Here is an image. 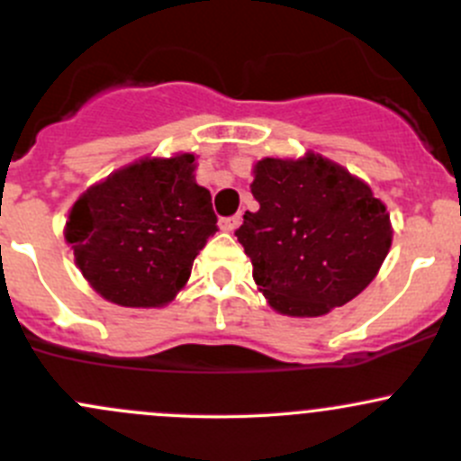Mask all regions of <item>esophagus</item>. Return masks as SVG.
<instances>
[{
	"label": "esophagus",
	"mask_w": 461,
	"mask_h": 461,
	"mask_svg": "<svg viewBox=\"0 0 461 461\" xmlns=\"http://www.w3.org/2000/svg\"><path fill=\"white\" fill-rule=\"evenodd\" d=\"M243 222V216L240 213H234V216H227V218H221V230L225 231H234L236 227Z\"/></svg>",
	"instance_id": "obj_1"
}]
</instances>
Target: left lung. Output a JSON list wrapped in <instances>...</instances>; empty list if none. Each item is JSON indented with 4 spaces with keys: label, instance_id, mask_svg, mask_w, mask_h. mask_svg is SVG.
I'll use <instances>...</instances> for the list:
<instances>
[{
    "label": "left lung",
    "instance_id": "left-lung-1",
    "mask_svg": "<svg viewBox=\"0 0 461 461\" xmlns=\"http://www.w3.org/2000/svg\"><path fill=\"white\" fill-rule=\"evenodd\" d=\"M258 212L236 230L254 281L276 312L321 317L370 285L390 243V216L364 180L337 162L263 158L249 185Z\"/></svg>",
    "mask_w": 461,
    "mask_h": 461
}]
</instances>
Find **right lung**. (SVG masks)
I'll return each mask as SVG.
<instances>
[{
	"label": "right lung",
	"mask_w": 461,
	"mask_h": 461,
	"mask_svg": "<svg viewBox=\"0 0 461 461\" xmlns=\"http://www.w3.org/2000/svg\"><path fill=\"white\" fill-rule=\"evenodd\" d=\"M194 156L140 160L93 185L73 204L67 240L85 278L111 303L158 308L178 294L218 231Z\"/></svg>",
	"instance_id": "add662e5"
}]
</instances>
